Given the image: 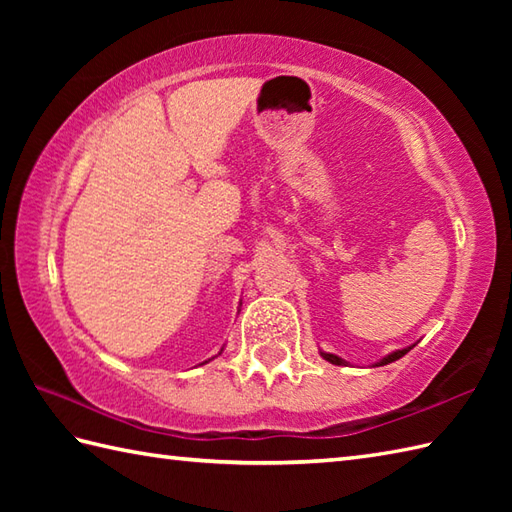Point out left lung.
<instances>
[{
  "label": "left lung",
  "mask_w": 512,
  "mask_h": 512,
  "mask_svg": "<svg viewBox=\"0 0 512 512\" xmlns=\"http://www.w3.org/2000/svg\"><path fill=\"white\" fill-rule=\"evenodd\" d=\"M413 345H416V343H413ZM413 345H409V347H402V350H396V352H391V354L383 356V358H380V361H378V363H374V365H376V367H380V365H389V363L398 361V358L405 356V354L411 350ZM321 356H323L325 361H328V363H332V365H345L343 358H341V356H336V354H330V352H321Z\"/></svg>",
  "instance_id": "obj_1"
}]
</instances>
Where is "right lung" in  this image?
<instances>
[{"mask_svg": "<svg viewBox=\"0 0 512 512\" xmlns=\"http://www.w3.org/2000/svg\"><path fill=\"white\" fill-rule=\"evenodd\" d=\"M222 350H224V347H222ZM222 350H220V354H222ZM209 361H211V358H209ZM209 361H204V363H209Z\"/></svg>", "mask_w": 512, "mask_h": 512, "instance_id": "right-lung-1", "label": "right lung"}]
</instances>
